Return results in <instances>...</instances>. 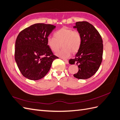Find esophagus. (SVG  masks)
<instances>
[{
	"label": "esophagus",
	"mask_w": 120,
	"mask_h": 120,
	"mask_svg": "<svg viewBox=\"0 0 120 120\" xmlns=\"http://www.w3.org/2000/svg\"><path fill=\"white\" fill-rule=\"evenodd\" d=\"M63 60L64 61L65 63L66 64H68L69 63V62H68V61L67 60V59H63Z\"/></svg>",
	"instance_id": "1"
}]
</instances>
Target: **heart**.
<instances>
[{
    "label": "heart",
    "instance_id": "b5f03b06",
    "mask_svg": "<svg viewBox=\"0 0 120 120\" xmlns=\"http://www.w3.org/2000/svg\"><path fill=\"white\" fill-rule=\"evenodd\" d=\"M47 42L54 51H57L60 49L61 44H63L65 48L59 51L57 55L66 58L70 56L71 51L76 52L79 49L81 39L78 32L67 28H62L55 33L54 37H49Z\"/></svg>",
    "mask_w": 120,
    "mask_h": 120
}]
</instances>
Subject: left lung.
I'll return each mask as SVG.
<instances>
[{
    "mask_svg": "<svg viewBox=\"0 0 120 120\" xmlns=\"http://www.w3.org/2000/svg\"><path fill=\"white\" fill-rule=\"evenodd\" d=\"M73 28L77 29L81 39V45L71 64L76 63L79 70L73 75L80 79L90 78L97 72L102 62L103 44L102 38L93 25L87 22H78Z\"/></svg>",
    "mask_w": 120,
    "mask_h": 120,
    "instance_id": "8db88e82",
    "label": "left lung"
}]
</instances>
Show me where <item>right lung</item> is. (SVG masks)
Listing matches in <instances>:
<instances>
[{
    "mask_svg": "<svg viewBox=\"0 0 120 120\" xmlns=\"http://www.w3.org/2000/svg\"><path fill=\"white\" fill-rule=\"evenodd\" d=\"M56 26L35 23L20 32L15 45V60L20 72L30 80L43 78L50 69L54 55L47 39Z\"/></svg>",
    "mask_w": 120,
    "mask_h": 120,
    "instance_id": "obj_1",
    "label": "right lung"
}]
</instances>
